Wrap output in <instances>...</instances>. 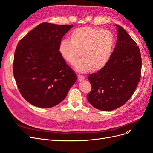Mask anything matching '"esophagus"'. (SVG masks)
<instances>
[{
    "label": "esophagus",
    "instance_id": "obj_1",
    "mask_svg": "<svg viewBox=\"0 0 153 153\" xmlns=\"http://www.w3.org/2000/svg\"><path fill=\"white\" fill-rule=\"evenodd\" d=\"M85 76H82V75H78V81H82V80H85Z\"/></svg>",
    "mask_w": 153,
    "mask_h": 153
}]
</instances>
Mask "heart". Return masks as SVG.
Masks as SVG:
<instances>
[{
  "label": "heart",
  "instance_id": "heart-1",
  "mask_svg": "<svg viewBox=\"0 0 153 153\" xmlns=\"http://www.w3.org/2000/svg\"><path fill=\"white\" fill-rule=\"evenodd\" d=\"M70 41L62 39L59 52L66 62L74 66L78 59L76 69L85 73L92 68L99 70L108 63L114 47V37L108 30L85 26L74 29L69 35Z\"/></svg>",
  "mask_w": 153,
  "mask_h": 153
}]
</instances>
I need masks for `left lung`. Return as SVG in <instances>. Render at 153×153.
Segmentation results:
<instances>
[{"mask_svg": "<svg viewBox=\"0 0 153 153\" xmlns=\"http://www.w3.org/2000/svg\"><path fill=\"white\" fill-rule=\"evenodd\" d=\"M116 27L117 43L108 63L88 78L92 88L87 100L95 108L103 111L113 110L126 103L141 76L139 47L122 27Z\"/></svg>", "mask_w": 153, "mask_h": 153, "instance_id": "1", "label": "left lung"}]
</instances>
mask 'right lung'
Returning <instances> with one entry per match:
<instances>
[{
	"label": "right lung",
	"mask_w": 153,
	"mask_h": 153,
	"mask_svg": "<svg viewBox=\"0 0 153 153\" xmlns=\"http://www.w3.org/2000/svg\"><path fill=\"white\" fill-rule=\"evenodd\" d=\"M73 25L43 22L20 40L13 64V75L24 98L39 108H50L66 98L76 81L62 59L59 45Z\"/></svg>",
	"instance_id": "obj_1"
}]
</instances>
